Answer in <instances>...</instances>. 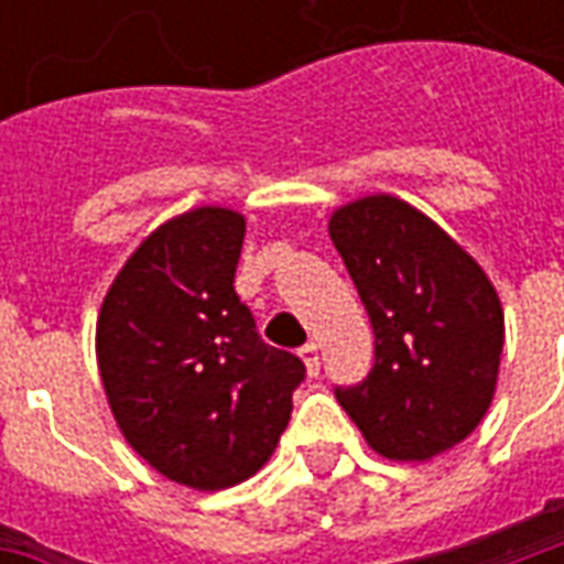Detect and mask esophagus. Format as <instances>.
<instances>
[{
    "instance_id": "1",
    "label": "esophagus",
    "mask_w": 564,
    "mask_h": 564,
    "mask_svg": "<svg viewBox=\"0 0 564 564\" xmlns=\"http://www.w3.org/2000/svg\"><path fill=\"white\" fill-rule=\"evenodd\" d=\"M299 356L305 359L307 366V375H317L319 371V347L314 341H307L302 350H299Z\"/></svg>"
}]
</instances>
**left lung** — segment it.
<instances>
[{"instance_id": "1", "label": "left lung", "mask_w": 564, "mask_h": 564, "mask_svg": "<svg viewBox=\"0 0 564 564\" xmlns=\"http://www.w3.org/2000/svg\"><path fill=\"white\" fill-rule=\"evenodd\" d=\"M329 235L375 329V366L335 395L380 456L432 459L471 435L492 402L505 347L496 286L395 196L344 205Z\"/></svg>"}]
</instances>
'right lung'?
I'll return each instance as SVG.
<instances>
[{
	"label": "right lung",
	"instance_id": "obj_1",
	"mask_svg": "<svg viewBox=\"0 0 564 564\" xmlns=\"http://www.w3.org/2000/svg\"><path fill=\"white\" fill-rule=\"evenodd\" d=\"M241 245V214L186 210L129 257L96 323L120 432L141 459L193 489L257 474L305 380V362L262 341L235 293Z\"/></svg>",
	"mask_w": 564,
	"mask_h": 564
}]
</instances>
